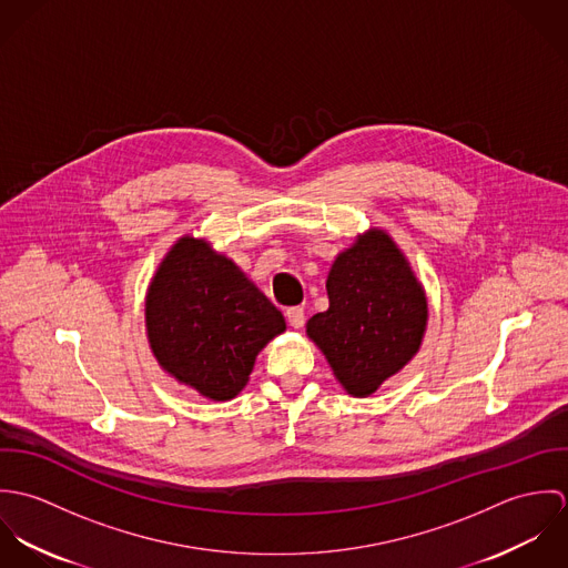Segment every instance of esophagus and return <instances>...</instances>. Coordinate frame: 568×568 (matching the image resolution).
<instances>
[{
  "instance_id": "34e87169",
  "label": "esophagus",
  "mask_w": 568,
  "mask_h": 568,
  "mask_svg": "<svg viewBox=\"0 0 568 568\" xmlns=\"http://www.w3.org/2000/svg\"><path fill=\"white\" fill-rule=\"evenodd\" d=\"M286 320H288V324L293 325V327H302L304 322H306L304 308H302V306H291V308L286 311Z\"/></svg>"
}]
</instances>
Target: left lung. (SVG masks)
I'll return each instance as SVG.
<instances>
[{"label":"left lung","instance_id":"left-lung-1","mask_svg":"<svg viewBox=\"0 0 568 568\" xmlns=\"http://www.w3.org/2000/svg\"><path fill=\"white\" fill-rule=\"evenodd\" d=\"M329 308L308 320V336L352 396L374 394L419 349L426 297L405 255L385 232L358 236L338 253L327 282Z\"/></svg>","mask_w":568,"mask_h":568}]
</instances>
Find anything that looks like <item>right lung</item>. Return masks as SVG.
I'll list each match as a JSON object with an SVG mask.
<instances>
[{
  "label": "right lung",
  "mask_w": 568,
  "mask_h": 568,
  "mask_svg": "<svg viewBox=\"0 0 568 568\" xmlns=\"http://www.w3.org/2000/svg\"><path fill=\"white\" fill-rule=\"evenodd\" d=\"M146 327L168 374L205 398L232 400L257 352L286 324L230 257L185 236L151 282Z\"/></svg>",
  "instance_id": "obj_1"
}]
</instances>
